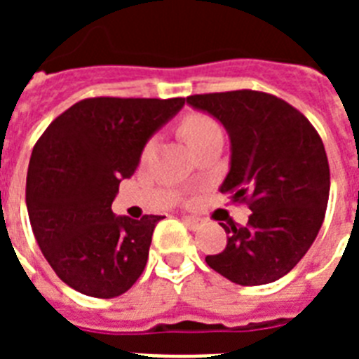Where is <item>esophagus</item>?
Listing matches in <instances>:
<instances>
[{
	"label": "esophagus",
	"instance_id": "1",
	"mask_svg": "<svg viewBox=\"0 0 359 359\" xmlns=\"http://www.w3.org/2000/svg\"><path fill=\"white\" fill-rule=\"evenodd\" d=\"M183 221H185V224L189 228H192V230H198L199 226H203V221L201 217H198V215H183Z\"/></svg>",
	"mask_w": 359,
	"mask_h": 359
}]
</instances>
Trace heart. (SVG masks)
<instances>
[{
  "label": "heart",
  "mask_w": 359,
  "mask_h": 359,
  "mask_svg": "<svg viewBox=\"0 0 359 359\" xmlns=\"http://www.w3.org/2000/svg\"><path fill=\"white\" fill-rule=\"evenodd\" d=\"M180 133H182L185 142L192 149L201 145L203 142H207L208 138L223 136V133H221V126H219L212 116L205 115V113H192V115H187L185 118L180 122ZM151 147H152V142H149L144 149V156H147Z\"/></svg>",
  "instance_id": "1"
}]
</instances>
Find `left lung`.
<instances>
[{
	"mask_svg": "<svg viewBox=\"0 0 359 359\" xmlns=\"http://www.w3.org/2000/svg\"><path fill=\"white\" fill-rule=\"evenodd\" d=\"M187 102L223 123L230 135V172L223 194L252 210L246 224L221 223L226 248L207 264L241 286L278 280L306 255L325 217L329 161L306 116L264 91L190 95Z\"/></svg>",
	"mask_w": 359,
	"mask_h": 359,
	"instance_id": "obj_1",
	"label": "left lung"
}]
</instances>
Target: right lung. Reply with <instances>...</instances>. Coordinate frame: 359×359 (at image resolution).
Returning <instances> with one entry per match:
<instances>
[{
	"instance_id": "obj_1",
	"label": "right lung",
	"mask_w": 359,
	"mask_h": 359,
	"mask_svg": "<svg viewBox=\"0 0 359 359\" xmlns=\"http://www.w3.org/2000/svg\"><path fill=\"white\" fill-rule=\"evenodd\" d=\"M183 104L182 97L84 98L34 145L27 174L32 231L57 277L79 293L115 298L144 271L161 215L116 217L111 203L145 142Z\"/></svg>"
}]
</instances>
